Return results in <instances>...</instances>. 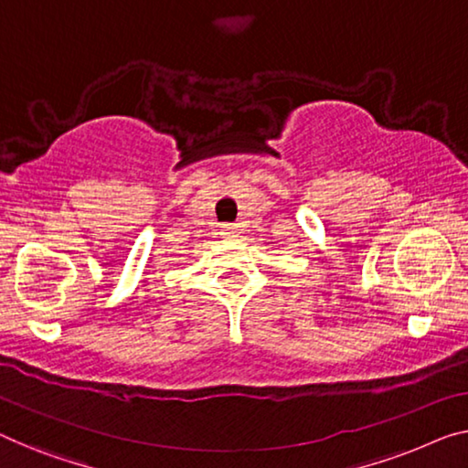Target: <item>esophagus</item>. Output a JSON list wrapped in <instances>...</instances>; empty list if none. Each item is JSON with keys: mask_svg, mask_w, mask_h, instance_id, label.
<instances>
[{"mask_svg": "<svg viewBox=\"0 0 468 468\" xmlns=\"http://www.w3.org/2000/svg\"><path fill=\"white\" fill-rule=\"evenodd\" d=\"M237 231H239V229H237L235 225H225V227H222V235H227V237H235Z\"/></svg>", "mask_w": 468, "mask_h": 468, "instance_id": "1", "label": "esophagus"}]
</instances>
